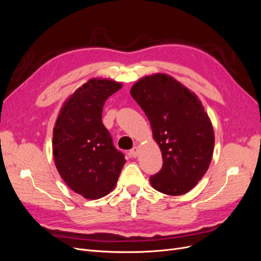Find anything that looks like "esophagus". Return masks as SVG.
<instances>
[{
	"label": "esophagus",
	"instance_id": "obj_1",
	"mask_svg": "<svg viewBox=\"0 0 261 261\" xmlns=\"http://www.w3.org/2000/svg\"><path fill=\"white\" fill-rule=\"evenodd\" d=\"M129 155L132 158H136L138 155V148L137 147H133L130 150H129Z\"/></svg>",
	"mask_w": 261,
	"mask_h": 261
}]
</instances>
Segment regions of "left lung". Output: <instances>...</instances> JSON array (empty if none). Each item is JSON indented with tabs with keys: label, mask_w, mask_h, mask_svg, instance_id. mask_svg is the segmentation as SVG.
I'll list each match as a JSON object with an SVG mask.
<instances>
[{
	"label": "left lung",
	"mask_w": 261,
	"mask_h": 261,
	"mask_svg": "<svg viewBox=\"0 0 261 261\" xmlns=\"http://www.w3.org/2000/svg\"><path fill=\"white\" fill-rule=\"evenodd\" d=\"M130 94L147 115L162 152V168L150 176V183L163 194H186L207 172L215 147L212 125L201 102L165 74L141 78Z\"/></svg>",
	"instance_id": "obj_1"
}]
</instances>
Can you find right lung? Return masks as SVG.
<instances>
[{
  "label": "right lung",
  "mask_w": 261,
  "mask_h": 261,
  "mask_svg": "<svg viewBox=\"0 0 261 261\" xmlns=\"http://www.w3.org/2000/svg\"><path fill=\"white\" fill-rule=\"evenodd\" d=\"M122 84L94 80L78 88L61 109L53 129V155L67 186L87 199H98L114 188L126 162L101 121L106 100Z\"/></svg>",
  "instance_id": "right-lung-1"
}]
</instances>
